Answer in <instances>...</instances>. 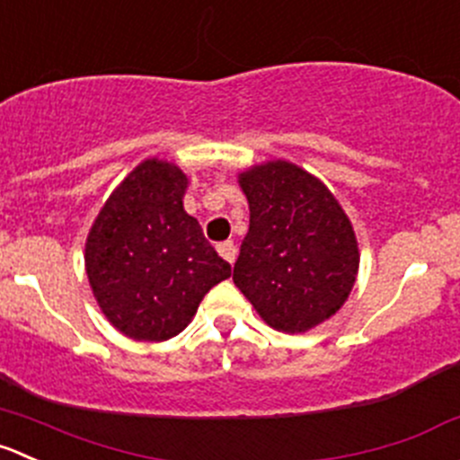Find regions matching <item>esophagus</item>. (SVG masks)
<instances>
[{
	"label": "esophagus",
	"mask_w": 460,
	"mask_h": 460,
	"mask_svg": "<svg viewBox=\"0 0 460 460\" xmlns=\"http://www.w3.org/2000/svg\"><path fill=\"white\" fill-rule=\"evenodd\" d=\"M217 252H220V256L225 258L226 262H231V265H234L235 256H238V249H235V244L231 243V240H226V243L217 244Z\"/></svg>",
	"instance_id": "obj_1"
}]
</instances>
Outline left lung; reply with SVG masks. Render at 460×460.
<instances>
[{"mask_svg":"<svg viewBox=\"0 0 460 460\" xmlns=\"http://www.w3.org/2000/svg\"><path fill=\"white\" fill-rule=\"evenodd\" d=\"M249 231L234 283L276 330L305 332L349 298L359 267L355 231L343 208L310 172L288 162L240 175Z\"/></svg>","mask_w":460,"mask_h":460,"instance_id":"8db88e82","label":"left lung"}]
</instances>
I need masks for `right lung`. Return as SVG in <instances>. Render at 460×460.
<instances>
[{
  "instance_id": "right-lung-1",
  "label": "right lung",
  "mask_w": 460,
  "mask_h": 460,
  "mask_svg": "<svg viewBox=\"0 0 460 460\" xmlns=\"http://www.w3.org/2000/svg\"><path fill=\"white\" fill-rule=\"evenodd\" d=\"M186 184L180 168L148 159L110 195L87 235L89 285L102 314L126 337H175L204 294L231 276L229 262L184 211Z\"/></svg>"
}]
</instances>
